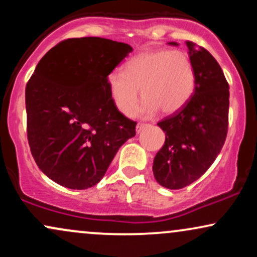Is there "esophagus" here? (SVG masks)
<instances>
[{"instance_id": "obj_1", "label": "esophagus", "mask_w": 257, "mask_h": 257, "mask_svg": "<svg viewBox=\"0 0 257 257\" xmlns=\"http://www.w3.org/2000/svg\"><path fill=\"white\" fill-rule=\"evenodd\" d=\"M147 126H149V124H147V123H138V125H137V133H138V134L141 131H144V129L147 128Z\"/></svg>"}]
</instances>
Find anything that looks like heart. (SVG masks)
I'll list each match as a JSON object with an SVG mask.
<instances>
[{"label":"heart","mask_w":257,"mask_h":257,"mask_svg":"<svg viewBox=\"0 0 257 257\" xmlns=\"http://www.w3.org/2000/svg\"><path fill=\"white\" fill-rule=\"evenodd\" d=\"M197 75L190 55L184 51L152 49L129 59L124 71L114 70L107 87L117 110L125 116L135 111L141 95V113H156L158 108L170 114L181 110L192 98Z\"/></svg>","instance_id":"heart-1"}]
</instances>
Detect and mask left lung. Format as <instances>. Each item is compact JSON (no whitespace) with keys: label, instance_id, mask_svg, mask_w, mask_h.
<instances>
[{"label":"left lung","instance_id":"obj_1","mask_svg":"<svg viewBox=\"0 0 257 257\" xmlns=\"http://www.w3.org/2000/svg\"><path fill=\"white\" fill-rule=\"evenodd\" d=\"M186 46L196 69V89L181 110L158 122L166 141L152 167L158 184L169 190L198 180L216 159L228 131L229 85L222 69L205 48L191 41Z\"/></svg>","mask_w":257,"mask_h":257}]
</instances>
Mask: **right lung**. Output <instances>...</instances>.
<instances>
[{"instance_id": "obj_1", "label": "right lung", "mask_w": 257, "mask_h": 257, "mask_svg": "<svg viewBox=\"0 0 257 257\" xmlns=\"http://www.w3.org/2000/svg\"><path fill=\"white\" fill-rule=\"evenodd\" d=\"M132 51L107 38H67L37 64L25 89L26 133L38 168L57 184L93 187L137 134V122L117 110L107 87Z\"/></svg>"}]
</instances>
